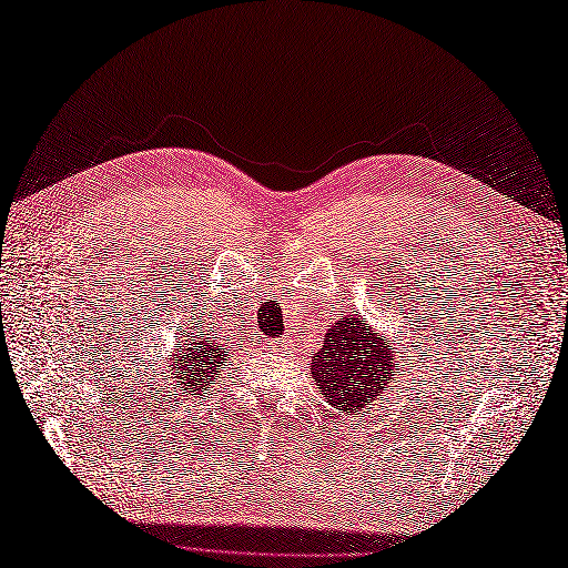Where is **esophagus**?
<instances>
[{
  "mask_svg": "<svg viewBox=\"0 0 568 568\" xmlns=\"http://www.w3.org/2000/svg\"><path fill=\"white\" fill-rule=\"evenodd\" d=\"M277 346H281V352H283V354H291L295 344H293L291 339H285V342H281V344H277Z\"/></svg>",
  "mask_w": 568,
  "mask_h": 568,
  "instance_id": "34e87169",
  "label": "esophagus"
}]
</instances>
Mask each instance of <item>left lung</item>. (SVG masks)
Listing matches in <instances>:
<instances>
[{"label":"left lung","instance_id":"obj_1","mask_svg":"<svg viewBox=\"0 0 568 568\" xmlns=\"http://www.w3.org/2000/svg\"><path fill=\"white\" fill-rule=\"evenodd\" d=\"M388 336L368 327L366 317L346 315L324 334V344L312 354V378L332 407L342 413H361L378 400L385 388H393V376L400 373L403 356H397Z\"/></svg>","mask_w":568,"mask_h":568}]
</instances>
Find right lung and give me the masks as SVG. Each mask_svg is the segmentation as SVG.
Instances as JSON below:
<instances>
[{"label":"right lung","mask_w":568,"mask_h":568,"mask_svg":"<svg viewBox=\"0 0 568 568\" xmlns=\"http://www.w3.org/2000/svg\"><path fill=\"white\" fill-rule=\"evenodd\" d=\"M185 336H180V346L171 352V381L175 395L190 397L202 395L207 385L222 376V366L229 361V336H222L214 327H200L187 324Z\"/></svg>","instance_id":"right-lung-1"}]
</instances>
